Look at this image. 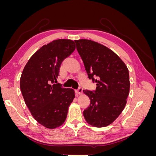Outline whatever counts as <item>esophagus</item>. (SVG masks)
Instances as JSON below:
<instances>
[{
  "mask_svg": "<svg viewBox=\"0 0 156 156\" xmlns=\"http://www.w3.org/2000/svg\"><path fill=\"white\" fill-rule=\"evenodd\" d=\"M75 92H76L78 94H81L82 92H83V88L82 87H79V88L75 90Z\"/></svg>",
  "mask_w": 156,
  "mask_h": 156,
  "instance_id": "34e87169",
  "label": "esophagus"
}]
</instances>
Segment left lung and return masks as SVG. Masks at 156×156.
I'll return each mask as SVG.
<instances>
[{"label":"left lung","instance_id":"1","mask_svg":"<svg viewBox=\"0 0 156 156\" xmlns=\"http://www.w3.org/2000/svg\"><path fill=\"white\" fill-rule=\"evenodd\" d=\"M94 90H83L90 103L83 111L89 124L105 127L112 123L126 104L129 92V71L124 62L107 47L92 40H75Z\"/></svg>","mask_w":156,"mask_h":156}]
</instances>
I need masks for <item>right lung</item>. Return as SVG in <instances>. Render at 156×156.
<instances>
[{
	"label": "right lung",
	"instance_id": "1",
	"mask_svg": "<svg viewBox=\"0 0 156 156\" xmlns=\"http://www.w3.org/2000/svg\"><path fill=\"white\" fill-rule=\"evenodd\" d=\"M75 49L72 40H54L37 50L23 69L20 79L22 95L32 116L47 128L62 125L75 98L73 89L55 84L62 61Z\"/></svg>",
	"mask_w": 156,
	"mask_h": 156
}]
</instances>
